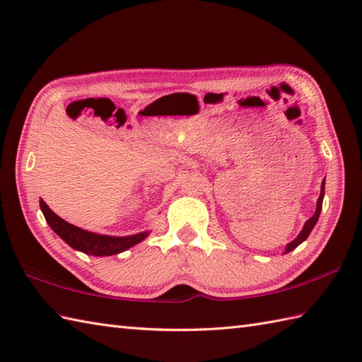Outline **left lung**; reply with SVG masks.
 <instances>
[{"label":"left lung","mask_w":362,"mask_h":362,"mask_svg":"<svg viewBox=\"0 0 362 362\" xmlns=\"http://www.w3.org/2000/svg\"><path fill=\"white\" fill-rule=\"evenodd\" d=\"M324 194H325V180L322 182V188H320V196H319V199H317V206H316V213L313 214V216L305 222V226H303V228H302V232L298 233V236L296 238L294 241L292 243H289L288 245H286V252L284 253H288V252H291V250H294L298 244H302L306 238H308V235L311 233V230L314 228V226H316V222H317V219H319V214H320V210H322V202H324Z\"/></svg>","instance_id":"obj_1"}]
</instances>
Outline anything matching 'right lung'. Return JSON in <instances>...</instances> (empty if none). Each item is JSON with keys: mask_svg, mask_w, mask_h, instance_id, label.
<instances>
[{"mask_svg": "<svg viewBox=\"0 0 362 362\" xmlns=\"http://www.w3.org/2000/svg\"><path fill=\"white\" fill-rule=\"evenodd\" d=\"M40 209L45 214L46 222H48L54 232L62 238L68 245H71L73 249L87 253V255H95V257L117 255V253H121L130 247H134L135 244L141 243L144 238L149 235L148 232H143L132 236L118 238V236L91 233V232H87V230H82L79 227L70 224V222L64 221L62 218H59L57 214L54 213L43 201H40Z\"/></svg>", "mask_w": 362, "mask_h": 362, "instance_id": "add662e5", "label": "right lung"}]
</instances>
